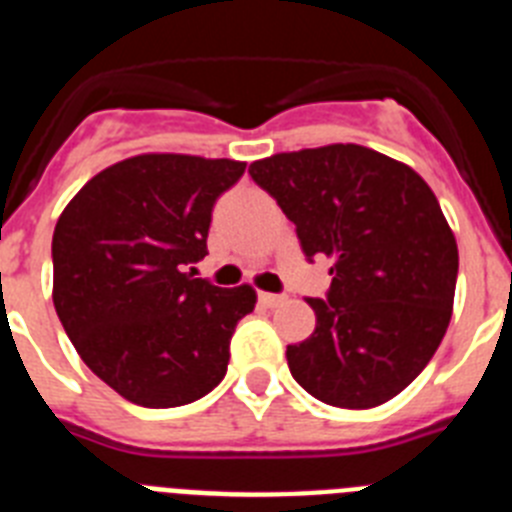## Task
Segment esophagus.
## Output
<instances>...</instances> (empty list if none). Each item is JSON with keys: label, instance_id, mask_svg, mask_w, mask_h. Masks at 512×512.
I'll return each mask as SVG.
<instances>
[{"label": "esophagus", "instance_id": "1", "mask_svg": "<svg viewBox=\"0 0 512 512\" xmlns=\"http://www.w3.org/2000/svg\"><path fill=\"white\" fill-rule=\"evenodd\" d=\"M282 300H285V295H274V292H259V303L264 305V308H277Z\"/></svg>", "mask_w": 512, "mask_h": 512}]
</instances>
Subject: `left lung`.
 Returning <instances> with one entry per match:
<instances>
[{
    "label": "left lung",
    "mask_w": 512,
    "mask_h": 512,
    "mask_svg": "<svg viewBox=\"0 0 512 512\" xmlns=\"http://www.w3.org/2000/svg\"><path fill=\"white\" fill-rule=\"evenodd\" d=\"M251 178L295 225L305 259L334 261L316 331L287 347L292 378L318 401L370 409L417 378L451 323L458 248L409 165L360 144L256 160Z\"/></svg>",
    "instance_id": "left-lung-1"
}]
</instances>
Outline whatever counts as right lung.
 <instances>
[{
	"mask_svg": "<svg viewBox=\"0 0 512 512\" xmlns=\"http://www.w3.org/2000/svg\"><path fill=\"white\" fill-rule=\"evenodd\" d=\"M235 160L137 155L85 183L51 240L54 308L87 368L131 404L168 409L225 378L248 285L196 277Z\"/></svg>",
	"mask_w": 512,
	"mask_h": 512,
	"instance_id": "1",
	"label": "right lung"
}]
</instances>
